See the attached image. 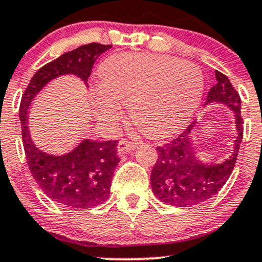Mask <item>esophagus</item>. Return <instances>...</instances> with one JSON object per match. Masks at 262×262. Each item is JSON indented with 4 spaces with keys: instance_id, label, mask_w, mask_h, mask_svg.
Returning <instances> with one entry per match:
<instances>
[{
    "instance_id": "1",
    "label": "esophagus",
    "mask_w": 262,
    "mask_h": 262,
    "mask_svg": "<svg viewBox=\"0 0 262 262\" xmlns=\"http://www.w3.org/2000/svg\"><path fill=\"white\" fill-rule=\"evenodd\" d=\"M136 147V142H130V141H126V139H120L119 145H117V151H119V154H126L129 151L134 150Z\"/></svg>"
}]
</instances>
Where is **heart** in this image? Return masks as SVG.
I'll return each instance as SVG.
<instances>
[{
  "label": "heart",
  "instance_id": "obj_1",
  "mask_svg": "<svg viewBox=\"0 0 262 262\" xmlns=\"http://www.w3.org/2000/svg\"><path fill=\"white\" fill-rule=\"evenodd\" d=\"M99 76L94 97L98 115L116 121L120 104L129 106L133 124L150 138L180 132L196 111L204 90L198 66L160 54L112 55L101 66Z\"/></svg>",
  "mask_w": 262,
  "mask_h": 262
}]
</instances>
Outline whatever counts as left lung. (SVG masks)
<instances>
[{"label": "left lung", "instance_id": "8db88e82", "mask_svg": "<svg viewBox=\"0 0 262 262\" xmlns=\"http://www.w3.org/2000/svg\"><path fill=\"white\" fill-rule=\"evenodd\" d=\"M214 73L217 82L208 92L205 104L217 102L233 110L238 132L234 142V151L230 158L222 161L221 164L202 163L195 155L191 142V132L195 121L177 138L167 145L156 147L159 158L151 170V187L159 200L169 205L194 207L211 199L222 189L235 167L243 139L241 97L224 73L220 71Z\"/></svg>", "mask_w": 262, "mask_h": 262}]
</instances>
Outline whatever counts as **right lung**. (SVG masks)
<instances>
[{
	"mask_svg": "<svg viewBox=\"0 0 262 262\" xmlns=\"http://www.w3.org/2000/svg\"><path fill=\"white\" fill-rule=\"evenodd\" d=\"M111 48V45L92 42L63 54L33 75L21 97L19 117L29 170L51 200L71 208H93L108 199L112 176L120 161L116 152L117 141L97 142L84 139L71 152L49 155L32 142L27 125L28 108L36 94L58 76L71 73L88 84L97 58Z\"/></svg>",
	"mask_w": 262,
	"mask_h": 262,
	"instance_id": "right-lung-1",
	"label": "right lung"
}]
</instances>
